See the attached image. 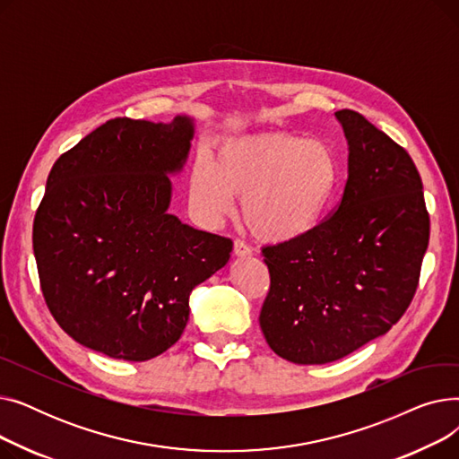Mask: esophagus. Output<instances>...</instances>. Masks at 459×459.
Segmentation results:
<instances>
[{
    "instance_id": "34e87169",
    "label": "esophagus",
    "mask_w": 459,
    "mask_h": 459,
    "mask_svg": "<svg viewBox=\"0 0 459 459\" xmlns=\"http://www.w3.org/2000/svg\"><path fill=\"white\" fill-rule=\"evenodd\" d=\"M234 255L236 256H249L251 255V247L244 242V239H234Z\"/></svg>"
}]
</instances>
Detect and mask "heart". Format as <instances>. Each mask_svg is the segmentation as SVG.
I'll return each mask as SVG.
<instances>
[{
  "label": "heart",
  "instance_id": "heart-1",
  "mask_svg": "<svg viewBox=\"0 0 459 459\" xmlns=\"http://www.w3.org/2000/svg\"><path fill=\"white\" fill-rule=\"evenodd\" d=\"M341 180V165L325 141L294 134H260L225 143L213 161L191 169V204L220 220L244 197L247 227L268 242H296L315 230Z\"/></svg>",
  "mask_w": 459,
  "mask_h": 459
}]
</instances>
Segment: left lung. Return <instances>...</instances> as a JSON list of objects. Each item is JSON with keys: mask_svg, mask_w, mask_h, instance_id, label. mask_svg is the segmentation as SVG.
<instances>
[{"mask_svg": "<svg viewBox=\"0 0 459 459\" xmlns=\"http://www.w3.org/2000/svg\"><path fill=\"white\" fill-rule=\"evenodd\" d=\"M334 115L350 144L341 203L305 238L262 249L260 329L296 365L333 363L387 333L417 292L429 239L411 156L360 113Z\"/></svg>", "mask_w": 459, "mask_h": 459, "instance_id": "obj_1", "label": "left lung"}]
</instances>
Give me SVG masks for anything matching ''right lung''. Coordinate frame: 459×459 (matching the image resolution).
Segmentation results:
<instances>
[{"label":"right lung","instance_id":"add662e5","mask_svg":"<svg viewBox=\"0 0 459 459\" xmlns=\"http://www.w3.org/2000/svg\"><path fill=\"white\" fill-rule=\"evenodd\" d=\"M191 137L187 117H118L54 163L33 251L46 305L76 342L113 359L158 357L184 333L193 288L229 262L230 238L167 213V173L180 171Z\"/></svg>","mask_w":459,"mask_h":459}]
</instances>
